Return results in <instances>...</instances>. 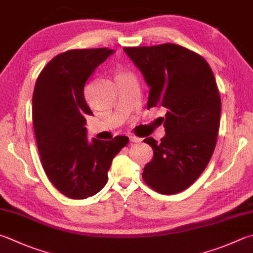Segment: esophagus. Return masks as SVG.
<instances>
[{
    "mask_svg": "<svg viewBox=\"0 0 253 253\" xmlns=\"http://www.w3.org/2000/svg\"><path fill=\"white\" fill-rule=\"evenodd\" d=\"M141 141H142V139H140V137L134 136V135H130V142L131 143H140Z\"/></svg>",
    "mask_w": 253,
    "mask_h": 253,
    "instance_id": "34e87169",
    "label": "esophagus"
}]
</instances>
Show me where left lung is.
<instances>
[{
    "label": "left lung",
    "instance_id": "1",
    "mask_svg": "<svg viewBox=\"0 0 253 253\" xmlns=\"http://www.w3.org/2000/svg\"><path fill=\"white\" fill-rule=\"evenodd\" d=\"M149 85L147 109L166 110L161 142L146 137L153 159L142 177L156 192L171 195L189 187L215 150L221 101L215 76L196 52L175 44L125 47Z\"/></svg>",
    "mask_w": 253,
    "mask_h": 253
}]
</instances>
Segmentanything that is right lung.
Here are the masks:
<instances>
[{"mask_svg": "<svg viewBox=\"0 0 253 253\" xmlns=\"http://www.w3.org/2000/svg\"><path fill=\"white\" fill-rule=\"evenodd\" d=\"M114 50L73 49L54 57L42 70L33 93V126L47 177L65 196H93L108 182L113 157L127 136L88 141L85 116L92 111L84 90L93 71Z\"/></svg>", "mask_w": 253, "mask_h": 253, "instance_id": "add662e5", "label": "right lung"}]
</instances>
